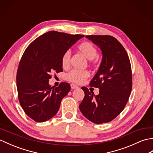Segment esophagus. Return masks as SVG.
<instances>
[{"instance_id": "obj_1", "label": "esophagus", "mask_w": 153, "mask_h": 153, "mask_svg": "<svg viewBox=\"0 0 153 153\" xmlns=\"http://www.w3.org/2000/svg\"><path fill=\"white\" fill-rule=\"evenodd\" d=\"M70 86H71V89H72L78 88V87H77L76 85H75V84H71Z\"/></svg>"}]
</instances>
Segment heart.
Returning a JSON list of instances; mask_svg holds the SVG:
<instances>
[{
  "label": "heart",
  "mask_w": 153,
  "mask_h": 153,
  "mask_svg": "<svg viewBox=\"0 0 153 153\" xmlns=\"http://www.w3.org/2000/svg\"><path fill=\"white\" fill-rule=\"evenodd\" d=\"M77 51L82 53L87 60H89L91 64H97V60H95L94 58L97 54V49L92 43L89 42H84L79 45L77 47ZM70 58L71 53L70 51H66L62 54L61 62L63 68L66 69L69 68L70 65ZM89 75L90 74L87 70H72L66 75V79L70 82L79 84L88 78Z\"/></svg>",
  "instance_id": "1"
}]
</instances>
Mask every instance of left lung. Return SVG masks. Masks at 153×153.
Wrapping results in <instances>:
<instances>
[{
    "label": "left lung",
    "mask_w": 153,
    "mask_h": 153,
    "mask_svg": "<svg viewBox=\"0 0 153 153\" xmlns=\"http://www.w3.org/2000/svg\"><path fill=\"white\" fill-rule=\"evenodd\" d=\"M85 37L100 48L102 58L89 83L99 89V94L95 95L87 87H82L85 97L79 109L89 121L100 124L112 121L125 108L132 88L131 67L125 48L116 38L110 35Z\"/></svg>",
    "instance_id": "8db88e82"
}]
</instances>
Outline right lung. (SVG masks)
<instances>
[{
    "label": "right lung",
    "mask_w": 153,
    "mask_h": 153,
    "mask_svg": "<svg viewBox=\"0 0 153 153\" xmlns=\"http://www.w3.org/2000/svg\"><path fill=\"white\" fill-rule=\"evenodd\" d=\"M83 37L51 31L35 39L25 49L18 66L16 83L20 105L34 121L46 122L59 110L70 85L62 82L54 87L48 81L54 71L63 70L62 54Z\"/></svg>",
    "instance_id": "obj_1"
}]
</instances>
